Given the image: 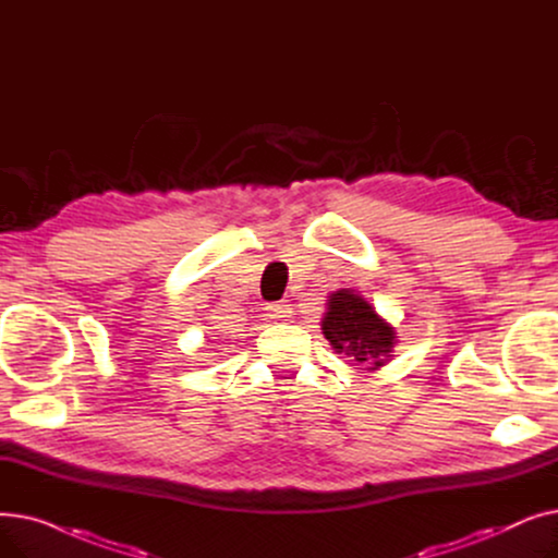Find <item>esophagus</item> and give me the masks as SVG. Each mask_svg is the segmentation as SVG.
I'll return each instance as SVG.
<instances>
[{"label":"esophagus","mask_w":558,"mask_h":558,"mask_svg":"<svg viewBox=\"0 0 558 558\" xmlns=\"http://www.w3.org/2000/svg\"><path fill=\"white\" fill-rule=\"evenodd\" d=\"M267 316L276 320H287L291 316V307L287 303H271L267 305Z\"/></svg>","instance_id":"1"}]
</instances>
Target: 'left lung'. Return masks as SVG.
Returning a JSON list of instances; mask_svg holds the SVG:
<instances>
[{"label": "left lung", "instance_id": "1", "mask_svg": "<svg viewBox=\"0 0 558 558\" xmlns=\"http://www.w3.org/2000/svg\"><path fill=\"white\" fill-rule=\"evenodd\" d=\"M320 330L339 355L350 357L364 371H379L393 357L398 343L396 328L379 316L360 291L337 289L328 294L326 314L320 318Z\"/></svg>", "mask_w": 558, "mask_h": 558}]
</instances>
